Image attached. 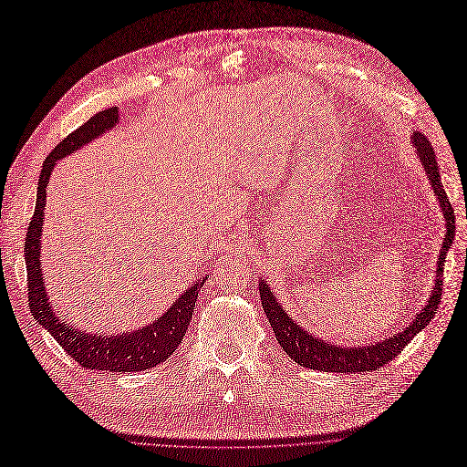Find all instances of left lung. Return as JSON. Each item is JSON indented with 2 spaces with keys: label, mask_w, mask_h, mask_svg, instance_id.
Masks as SVG:
<instances>
[{
  "label": "left lung",
  "mask_w": 467,
  "mask_h": 467,
  "mask_svg": "<svg viewBox=\"0 0 467 467\" xmlns=\"http://www.w3.org/2000/svg\"><path fill=\"white\" fill-rule=\"evenodd\" d=\"M417 156H420L421 164L429 175V182L432 185V191L439 199L441 211L446 222V235L441 247V254L437 261V280L435 287H432L429 303L420 311L408 328L398 332L392 337H384V340L377 344H368L363 348H342V346H334L325 340H318L317 336L309 334L307 330H303L299 325H296V320L289 317L275 294L270 292V287L266 285L265 280L259 284V292H261V301H263V309L266 313L268 323L275 330V336L282 349L292 358L296 363L315 368V371H323V373H363V371H377L382 365H387L392 361L398 353L404 349L411 337L417 336V332L423 330L431 318L435 317V311L439 309L441 296H442V272H444V259L450 245L454 244V235H456V216H454V208L448 201V195L444 192V187L441 183V173H439V164H437V156L435 150H432L431 142L427 140L425 135L421 133H413L411 137Z\"/></svg>",
  "instance_id": "1"
}]
</instances>
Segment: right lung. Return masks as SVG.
Instances as JSON below:
<instances>
[{
	"instance_id": "1",
	"label": "right lung",
	"mask_w": 467,
	"mask_h": 467,
	"mask_svg": "<svg viewBox=\"0 0 467 467\" xmlns=\"http://www.w3.org/2000/svg\"><path fill=\"white\" fill-rule=\"evenodd\" d=\"M118 108H108L92 116L63 139L57 147L47 154L42 164V173L38 180V195L32 220L28 222V230L25 237V261H26V284H28V307L36 323L50 332L56 342L66 349L69 356L85 368H96V371L109 373H131L147 371L166 361L171 353L178 349L187 327L192 317V307L199 297L204 278L192 284L187 292H183L171 307L149 327L140 330L125 332L118 336H99L88 334L87 330H78L56 315L54 307L47 301V292L44 287L42 266H40V235L44 223V206H46V187L50 182L52 170L57 160L78 150L83 144L100 137L104 131L111 130L118 123Z\"/></svg>"
}]
</instances>
